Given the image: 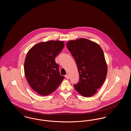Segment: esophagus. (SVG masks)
I'll use <instances>...</instances> for the list:
<instances>
[{"label": "esophagus", "instance_id": "esophagus-1", "mask_svg": "<svg viewBox=\"0 0 131 131\" xmlns=\"http://www.w3.org/2000/svg\"><path fill=\"white\" fill-rule=\"evenodd\" d=\"M65 78L67 79H69V75L68 74H67V75H65Z\"/></svg>", "mask_w": 131, "mask_h": 131}]
</instances>
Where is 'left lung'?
Returning <instances> with one entry per match:
<instances>
[{"label": "left lung", "mask_w": 131, "mask_h": 131, "mask_svg": "<svg viewBox=\"0 0 131 131\" xmlns=\"http://www.w3.org/2000/svg\"><path fill=\"white\" fill-rule=\"evenodd\" d=\"M67 47L75 58L80 81L74 84L81 95L89 97L96 93L105 81L107 72L104 52L100 46L85 38L69 41Z\"/></svg>", "instance_id": "8db88e82"}]
</instances>
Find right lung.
<instances>
[{
    "mask_svg": "<svg viewBox=\"0 0 131 131\" xmlns=\"http://www.w3.org/2000/svg\"><path fill=\"white\" fill-rule=\"evenodd\" d=\"M64 47L63 41H48L35 45L27 53L24 64L25 77L32 89L39 95L51 93L65 78L60 74L55 61Z\"/></svg>",
    "mask_w": 131,
    "mask_h": 131,
    "instance_id": "right-lung-1",
    "label": "right lung"
}]
</instances>
